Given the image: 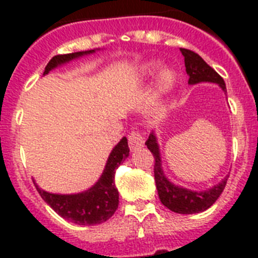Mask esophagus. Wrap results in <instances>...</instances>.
Here are the masks:
<instances>
[{"instance_id":"1","label":"esophagus","mask_w":258,"mask_h":258,"mask_svg":"<svg viewBox=\"0 0 258 258\" xmlns=\"http://www.w3.org/2000/svg\"><path fill=\"white\" fill-rule=\"evenodd\" d=\"M128 145L130 149L135 151V150L141 149L145 146V138L142 135V133L139 130H133L128 135Z\"/></svg>"}]
</instances>
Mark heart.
Segmentation results:
<instances>
[{
    "label": "heart",
    "mask_w": 258,
    "mask_h": 258,
    "mask_svg": "<svg viewBox=\"0 0 258 258\" xmlns=\"http://www.w3.org/2000/svg\"><path fill=\"white\" fill-rule=\"evenodd\" d=\"M158 68H159V62L158 61L146 62V64H143V67H142V76L153 75ZM174 82H175V74L170 70H165L161 74L159 79H158V88H159L161 92H166V91H169V89L171 88Z\"/></svg>",
    "instance_id": "heart-1"
}]
</instances>
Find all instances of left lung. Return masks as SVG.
<instances>
[{
	"mask_svg": "<svg viewBox=\"0 0 258 258\" xmlns=\"http://www.w3.org/2000/svg\"><path fill=\"white\" fill-rule=\"evenodd\" d=\"M180 52L184 57V67H186V72L188 75V84L210 82L220 84V87L224 91L226 89L224 79L221 78L212 67L208 66L200 54H197L196 52L190 49H184V48H180ZM146 145H147L150 151L153 153L154 159H155L154 176H155L159 200L171 212L179 213V214H194V213L204 212V210L210 208L218 200L221 192L224 191L229 176H226L224 180H221L220 183L213 186L212 188H209L206 191H191L187 188L174 186L171 182L167 180V178L162 171L159 147H158L157 138H155L154 133L150 134Z\"/></svg>",
	"mask_w": 258,
	"mask_h": 258,
	"instance_id": "1",
	"label": "left lung"
}]
</instances>
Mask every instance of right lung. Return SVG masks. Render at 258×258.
Instances as JSON below:
<instances>
[{"label": "right lung", "mask_w": 258, "mask_h": 258, "mask_svg": "<svg viewBox=\"0 0 258 258\" xmlns=\"http://www.w3.org/2000/svg\"><path fill=\"white\" fill-rule=\"evenodd\" d=\"M95 50L87 52H75L68 54H57L50 58L46 64L44 75L57 66L83 56L86 53H92ZM130 149L127 138H123L109 154L105 169L101 174L100 179L89 190L80 194L72 196H60V194H50L38 187L36 184L38 194L41 198L57 213L62 218L78 225H97L105 222L113 216L119 206V191L115 186V171L128 157Z\"/></svg>", "instance_id": "1"}]
</instances>
